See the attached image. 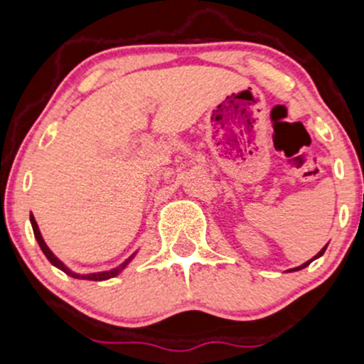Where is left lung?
Masks as SVG:
<instances>
[{
  "mask_svg": "<svg viewBox=\"0 0 364 364\" xmlns=\"http://www.w3.org/2000/svg\"><path fill=\"white\" fill-rule=\"evenodd\" d=\"M324 251H326V246H324L323 247V250H321L319 252H317V255L316 256H314V258L311 259V262H307V263H304V265H300V267H296V269H291V270H289V272H294V270H300V269H305V267H307V265H311V263L314 262V259H316V258H319V256H323V252Z\"/></svg>",
  "mask_w": 364,
  "mask_h": 364,
  "instance_id": "obj_1",
  "label": "left lung"
}]
</instances>
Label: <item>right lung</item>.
<instances>
[{"mask_svg": "<svg viewBox=\"0 0 364 364\" xmlns=\"http://www.w3.org/2000/svg\"><path fill=\"white\" fill-rule=\"evenodd\" d=\"M31 225H33V232H34V237H36V240H38V244H40V247H41V251L45 252V256H47L48 258V262L52 263V265H55L57 269H60L63 270L64 274H68V275H71V277H75V279H89V281H106V279H112V277H114V275H118L122 272V270L125 269V265H127L129 262H131L132 259V256L131 258L127 259V262L125 263H122L120 267H118V269H113V270H109V272H97V274H75V272H71L70 269H68L66 265H64L63 262H60V259H57L55 258V255H53V252L48 250V246L47 244H45V240H43V237H41V233H40V228H38V223L36 221H34V216L33 214H31Z\"/></svg>", "mask_w": 364, "mask_h": 364, "instance_id": "add662e5", "label": "right lung"}]
</instances>
